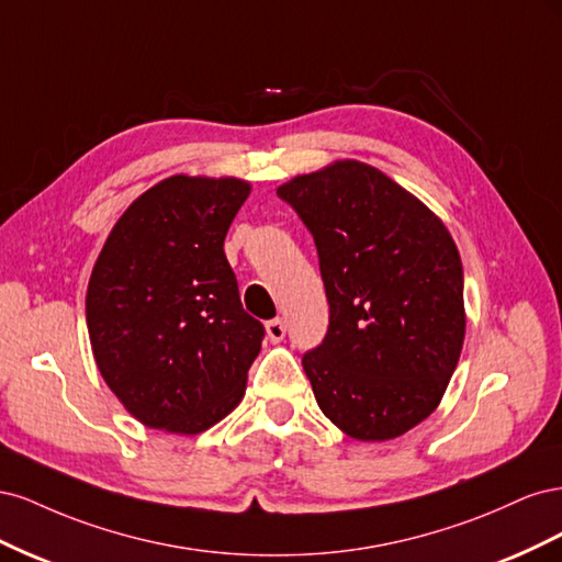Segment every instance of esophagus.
Wrapping results in <instances>:
<instances>
[{"mask_svg":"<svg viewBox=\"0 0 562 562\" xmlns=\"http://www.w3.org/2000/svg\"><path fill=\"white\" fill-rule=\"evenodd\" d=\"M267 337H269V342H281V339L285 337V326H283V321L281 318H274V321H269L267 323Z\"/></svg>","mask_w":562,"mask_h":562,"instance_id":"1","label":"esophagus"}]
</instances>
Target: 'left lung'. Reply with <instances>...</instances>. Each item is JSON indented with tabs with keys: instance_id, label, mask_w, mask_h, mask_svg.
<instances>
[{
	"instance_id": "1",
	"label": "left lung",
	"mask_w": 562,
	"mask_h": 562,
	"mask_svg": "<svg viewBox=\"0 0 562 562\" xmlns=\"http://www.w3.org/2000/svg\"><path fill=\"white\" fill-rule=\"evenodd\" d=\"M314 234L330 307L302 368L353 440L415 429L443 398L467 333L459 250L427 203L380 168L337 159L279 184Z\"/></svg>"
}]
</instances>
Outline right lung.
Segmentation results:
<instances>
[{
  "label": "right lung",
  "mask_w": 562,
  "mask_h": 562,
  "mask_svg": "<svg viewBox=\"0 0 562 562\" xmlns=\"http://www.w3.org/2000/svg\"><path fill=\"white\" fill-rule=\"evenodd\" d=\"M248 180L178 173L116 220L87 288L95 366L149 429L196 436L246 394L265 328L244 312L225 236Z\"/></svg>",
  "instance_id": "right-lung-1"
}]
</instances>
